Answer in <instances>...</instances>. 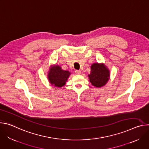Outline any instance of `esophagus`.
Masks as SVG:
<instances>
[{"mask_svg":"<svg viewBox=\"0 0 149 149\" xmlns=\"http://www.w3.org/2000/svg\"><path fill=\"white\" fill-rule=\"evenodd\" d=\"M75 72L76 74H81V71H80V70H76L75 71Z\"/></svg>","mask_w":149,"mask_h":149,"instance_id":"34e87169","label":"esophagus"}]
</instances>
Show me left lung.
<instances>
[{
    "mask_svg": "<svg viewBox=\"0 0 149 149\" xmlns=\"http://www.w3.org/2000/svg\"><path fill=\"white\" fill-rule=\"evenodd\" d=\"M90 81L94 86L101 87L107 83L109 79V70L103 64L95 63L91 67V72L88 75Z\"/></svg>",
    "mask_w": 149,
    "mask_h": 149,
    "instance_id": "1",
    "label": "left lung"
}]
</instances>
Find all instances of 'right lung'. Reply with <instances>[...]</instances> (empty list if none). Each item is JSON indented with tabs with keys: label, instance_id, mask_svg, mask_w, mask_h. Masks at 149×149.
Masks as SVG:
<instances>
[{
	"label": "right lung",
	"instance_id": "add662e5",
	"mask_svg": "<svg viewBox=\"0 0 149 149\" xmlns=\"http://www.w3.org/2000/svg\"><path fill=\"white\" fill-rule=\"evenodd\" d=\"M48 78L51 84L55 87H61L65 84L70 72L68 71H63L58 65L52 67L49 72Z\"/></svg>",
	"mask_w": 149,
	"mask_h": 149
}]
</instances>
